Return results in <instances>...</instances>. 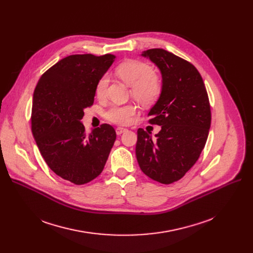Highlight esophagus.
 <instances>
[{
	"instance_id": "1",
	"label": "esophagus",
	"mask_w": 253,
	"mask_h": 253,
	"mask_svg": "<svg viewBox=\"0 0 253 253\" xmlns=\"http://www.w3.org/2000/svg\"><path fill=\"white\" fill-rule=\"evenodd\" d=\"M127 131V129L126 128H123V127H118L117 129H116V133L118 134V135H121V134H123L124 132H126Z\"/></svg>"
}]
</instances>
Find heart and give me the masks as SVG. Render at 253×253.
I'll return each instance as SVG.
<instances>
[{
	"label": "heart",
	"instance_id": "1",
	"mask_svg": "<svg viewBox=\"0 0 253 253\" xmlns=\"http://www.w3.org/2000/svg\"><path fill=\"white\" fill-rule=\"evenodd\" d=\"M116 74L123 81L131 86V94L138 102L142 104L153 103L160 96L162 92V82L153 72L151 66L141 60L129 59L120 63L116 68ZM109 83V76L102 75L96 83L95 94L97 97H102ZM136 113V109L132 104L112 105L104 113L108 121L118 124L127 125Z\"/></svg>",
	"mask_w": 253,
	"mask_h": 253
}]
</instances>
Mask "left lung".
I'll return each instance as SVG.
<instances>
[{
    "mask_svg": "<svg viewBox=\"0 0 253 253\" xmlns=\"http://www.w3.org/2000/svg\"><path fill=\"white\" fill-rule=\"evenodd\" d=\"M162 74V92L149 113V123L161 126L152 138L139 128L135 154L143 173L164 184L179 180L195 165L211 124L209 98L195 66L164 49L144 51Z\"/></svg>",
    "mask_w": 253,
    "mask_h": 253,
    "instance_id": "left-lung-1",
    "label": "left lung"
}]
</instances>
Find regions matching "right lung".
Returning a JSON list of instances; mask_svg holds the SVG:
<instances>
[{"instance_id": "1", "label": "right lung", "mask_w": 253, "mask_h": 253, "mask_svg": "<svg viewBox=\"0 0 253 253\" xmlns=\"http://www.w3.org/2000/svg\"><path fill=\"white\" fill-rule=\"evenodd\" d=\"M114 59L112 54L64 57L42 75L34 92L32 132L39 151L56 175L78 185L101 173L117 137L109 124L87 133L81 123Z\"/></svg>"}]
</instances>
